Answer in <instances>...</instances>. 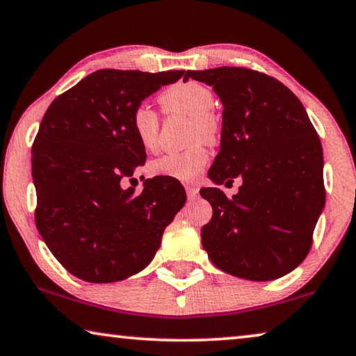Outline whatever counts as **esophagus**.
<instances>
[{
  "label": "esophagus",
  "mask_w": 356,
  "mask_h": 356,
  "mask_svg": "<svg viewBox=\"0 0 356 356\" xmlns=\"http://www.w3.org/2000/svg\"><path fill=\"white\" fill-rule=\"evenodd\" d=\"M185 191H187V196L190 200H195L198 196V187L196 185H185Z\"/></svg>",
  "instance_id": "34e87169"
}]
</instances>
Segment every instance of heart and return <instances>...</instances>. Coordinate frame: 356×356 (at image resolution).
<instances>
[{
	"label": "heart",
	"instance_id": "1",
	"mask_svg": "<svg viewBox=\"0 0 356 356\" xmlns=\"http://www.w3.org/2000/svg\"><path fill=\"white\" fill-rule=\"evenodd\" d=\"M160 104L169 114L191 117V140L204 139L207 143H216L218 139L222 125L212 112L216 98L207 87L198 82L177 83L160 95ZM131 129L144 149H156L160 138V117L150 106L143 103L134 107ZM207 160L209 152L206 145L198 143L182 152H171L155 158L150 163V172L158 177L191 182L202 172Z\"/></svg>",
	"mask_w": 356,
	"mask_h": 356
}]
</instances>
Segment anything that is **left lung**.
<instances>
[{
    "instance_id": "8db88e82",
    "label": "left lung",
    "mask_w": 356,
    "mask_h": 356,
    "mask_svg": "<svg viewBox=\"0 0 356 356\" xmlns=\"http://www.w3.org/2000/svg\"><path fill=\"white\" fill-rule=\"evenodd\" d=\"M223 103L222 145L209 179H242L238 195L200 193L212 218L202 247L218 269L247 280H274L300 266L312 247L325 206L323 150L295 93L277 79L249 67L187 71Z\"/></svg>"
}]
</instances>
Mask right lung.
I'll return each instance as SVG.
<instances>
[{
	"label": "right lung",
	"instance_id": "obj_1",
	"mask_svg": "<svg viewBox=\"0 0 356 356\" xmlns=\"http://www.w3.org/2000/svg\"><path fill=\"white\" fill-rule=\"evenodd\" d=\"M184 72L99 70L44 114L31 147L35 222L77 279L111 284L143 270L185 204L176 179H147L139 195L120 185L147 158L131 129L134 107Z\"/></svg>",
	"mask_w": 356,
	"mask_h": 356
}]
</instances>
